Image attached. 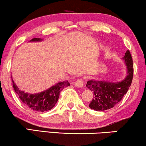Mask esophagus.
Here are the masks:
<instances>
[{
	"label": "esophagus",
	"instance_id": "1",
	"mask_svg": "<svg viewBox=\"0 0 146 146\" xmlns=\"http://www.w3.org/2000/svg\"><path fill=\"white\" fill-rule=\"evenodd\" d=\"M74 86L77 88H82L84 86V80L82 79H78L74 82Z\"/></svg>",
	"mask_w": 146,
	"mask_h": 146
}]
</instances>
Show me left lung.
I'll list each match as a JSON object with an SVG mask.
<instances>
[{
	"label": "left lung",
	"instance_id": "1",
	"mask_svg": "<svg viewBox=\"0 0 146 146\" xmlns=\"http://www.w3.org/2000/svg\"><path fill=\"white\" fill-rule=\"evenodd\" d=\"M127 68V75L123 80L117 82L90 80L87 82L86 87L94 94L89 107L96 111L107 110L121 101L127 93L133 79V60L129 50L123 58Z\"/></svg>",
	"mask_w": 146,
	"mask_h": 146
}]
</instances>
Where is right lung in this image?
I'll return each instance as SVG.
<instances>
[{"label": "right lung", "instance_id": "right-lung-1", "mask_svg": "<svg viewBox=\"0 0 146 146\" xmlns=\"http://www.w3.org/2000/svg\"><path fill=\"white\" fill-rule=\"evenodd\" d=\"M42 40V39L35 38L31 40V42H40ZM12 82L14 90L21 100L30 108L36 111H46L53 108L58 100L60 91L62 90L64 88L70 86L68 81L60 82L46 90L32 94L19 90L13 78Z\"/></svg>", "mask_w": 146, "mask_h": 146}]
</instances>
